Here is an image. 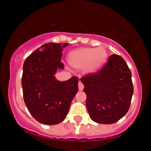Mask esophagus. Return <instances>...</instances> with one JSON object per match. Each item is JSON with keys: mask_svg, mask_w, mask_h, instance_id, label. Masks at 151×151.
Wrapping results in <instances>:
<instances>
[{"mask_svg": "<svg viewBox=\"0 0 151 151\" xmlns=\"http://www.w3.org/2000/svg\"><path fill=\"white\" fill-rule=\"evenodd\" d=\"M78 88H79V90H80V91H82L84 88L83 84L82 83V82H80V81L79 82V83H78Z\"/></svg>", "mask_w": 151, "mask_h": 151, "instance_id": "obj_1", "label": "esophagus"}]
</instances>
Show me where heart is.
<instances>
[{"mask_svg":"<svg viewBox=\"0 0 151 151\" xmlns=\"http://www.w3.org/2000/svg\"><path fill=\"white\" fill-rule=\"evenodd\" d=\"M106 57V52L104 47H83L74 50L69 55V63L74 68L86 66L88 71L98 68Z\"/></svg>","mask_w":151,"mask_h":151,"instance_id":"b5f03b06","label":"heart"}]
</instances>
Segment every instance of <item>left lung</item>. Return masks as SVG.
Masks as SVG:
<instances>
[{"mask_svg":"<svg viewBox=\"0 0 151 151\" xmlns=\"http://www.w3.org/2000/svg\"><path fill=\"white\" fill-rule=\"evenodd\" d=\"M132 74L122 56L112 54L100 70L81 77L92 121L109 124L128 112L133 94Z\"/></svg>","mask_w":151,"mask_h":151,"instance_id":"1","label":"left lung"}]
</instances>
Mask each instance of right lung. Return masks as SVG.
Here are the masks:
<instances>
[{"mask_svg":"<svg viewBox=\"0 0 151 151\" xmlns=\"http://www.w3.org/2000/svg\"><path fill=\"white\" fill-rule=\"evenodd\" d=\"M68 43L49 42L31 53L24 61L22 78L25 105L32 116L46 125L60 124L66 118L78 91V80H56L54 74L63 69V48Z\"/></svg>","mask_w":151,"mask_h":151,"instance_id":"add662e5","label":"right lung"}]
</instances>
